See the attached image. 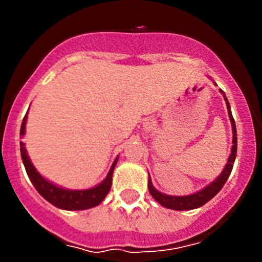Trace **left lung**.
I'll return each mask as SVG.
<instances>
[{
  "mask_svg": "<svg viewBox=\"0 0 262 262\" xmlns=\"http://www.w3.org/2000/svg\"><path fill=\"white\" fill-rule=\"evenodd\" d=\"M221 92L223 94L224 99H226L224 92L222 91V90ZM226 101H227V109H228V115L232 123V130H233V146H232L231 156H229L228 158V163H227L226 167H224L223 172H222L221 176H219L215 181H213L209 186L200 190L199 192L187 195V196H170V195L162 194V192L157 191V190L153 187L152 181H150V178H149V180H148V190H149L150 195H152V196L155 198L161 205L168 208V209H175V210L195 209V208H199L202 207V205H204L205 203H208L212 198L215 196V195L221 191V189L223 187V185L226 184V181L228 180L232 168H233V163H234V160H236V155H237V129H236L234 119L233 116H232L231 106H229L228 100L226 99Z\"/></svg>",
  "mask_w": 262,
  "mask_h": 262,
  "instance_id": "obj_1",
  "label": "left lung"
}]
</instances>
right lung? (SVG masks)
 <instances>
[{
    "label": "right lung",
    "instance_id": "add662e5",
    "mask_svg": "<svg viewBox=\"0 0 262 262\" xmlns=\"http://www.w3.org/2000/svg\"><path fill=\"white\" fill-rule=\"evenodd\" d=\"M25 123H26V115L24 116L23 123H21L20 136L25 134ZM20 152L21 158H23L24 166H25L26 173H28L29 179L33 182L34 187L38 190L39 194L48 200L50 204L54 207L60 208V209L66 210H83L89 209V208H94L99 205L107 192L112 189L113 184V172H114V167L118 162V158L113 163L112 168H110L109 173H107L106 179L101 182L100 185L95 186L94 189L89 190H64L60 187L55 186L52 182L47 181L40 176V173L35 170L33 163L30 162L26 153L25 147H24L23 142H20Z\"/></svg>",
    "mask_w": 262,
    "mask_h": 262
}]
</instances>
